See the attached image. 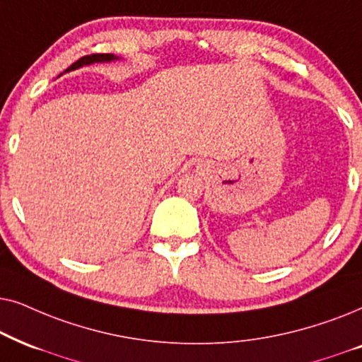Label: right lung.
<instances>
[{
    "mask_svg": "<svg viewBox=\"0 0 362 362\" xmlns=\"http://www.w3.org/2000/svg\"><path fill=\"white\" fill-rule=\"evenodd\" d=\"M120 57L115 56V54H90V56H84L81 57L79 61H76L74 64H71L69 67H67L66 72L69 71H74V69H79V67L83 66H90V64H103V62H112V61H119Z\"/></svg>",
    "mask_w": 362,
    "mask_h": 362,
    "instance_id": "1",
    "label": "right lung"
}]
</instances>
